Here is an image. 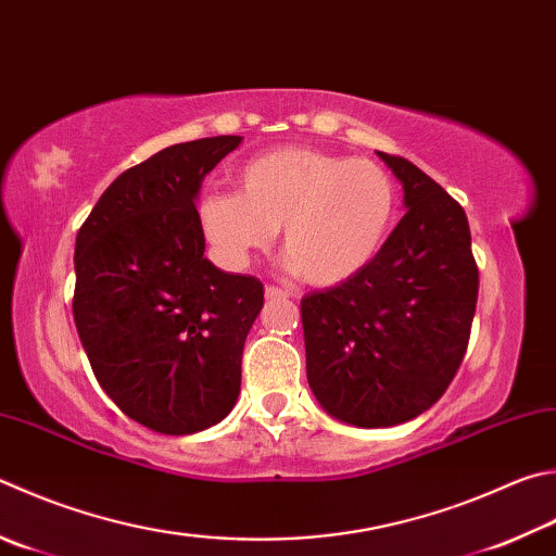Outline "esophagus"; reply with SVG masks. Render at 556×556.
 Instances as JSON below:
<instances>
[{"mask_svg": "<svg viewBox=\"0 0 556 556\" xmlns=\"http://www.w3.org/2000/svg\"><path fill=\"white\" fill-rule=\"evenodd\" d=\"M265 296L269 301H279V299H289V291L281 289V287H275V285H267L265 287Z\"/></svg>", "mask_w": 556, "mask_h": 556, "instance_id": "1", "label": "esophagus"}]
</instances>
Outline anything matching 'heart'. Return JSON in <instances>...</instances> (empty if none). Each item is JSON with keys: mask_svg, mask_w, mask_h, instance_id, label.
<instances>
[{"mask_svg": "<svg viewBox=\"0 0 556 556\" xmlns=\"http://www.w3.org/2000/svg\"><path fill=\"white\" fill-rule=\"evenodd\" d=\"M240 194L218 191L201 204V226L233 262L281 250L313 287H340L362 275L396 224V185L375 160L313 148H277L240 167Z\"/></svg>", "mask_w": 556, "mask_h": 556, "instance_id": "1", "label": "heart"}]
</instances>
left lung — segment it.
Segmentation results:
<instances>
[{
  "label": "left lung",
  "mask_w": 556,
  "mask_h": 556,
  "mask_svg": "<svg viewBox=\"0 0 556 556\" xmlns=\"http://www.w3.org/2000/svg\"><path fill=\"white\" fill-rule=\"evenodd\" d=\"M379 157L401 179L406 216L362 275L301 299L311 389L357 428L399 426L440 401L467 355L479 296L459 201L410 160Z\"/></svg>",
  "instance_id": "left-lung-1"
}]
</instances>
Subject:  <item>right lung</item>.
I'll return each mask as SVG.
<instances>
[{"mask_svg": "<svg viewBox=\"0 0 556 556\" xmlns=\"http://www.w3.org/2000/svg\"><path fill=\"white\" fill-rule=\"evenodd\" d=\"M240 136L160 150L111 181L75 243L73 316L111 401L165 435H191L236 406L245 338L265 304L257 277L204 257L194 199Z\"/></svg>", "mask_w": 556, "mask_h": 556, "instance_id": "obj_1", "label": "right lung"}]
</instances>
